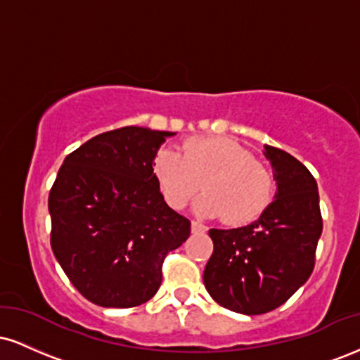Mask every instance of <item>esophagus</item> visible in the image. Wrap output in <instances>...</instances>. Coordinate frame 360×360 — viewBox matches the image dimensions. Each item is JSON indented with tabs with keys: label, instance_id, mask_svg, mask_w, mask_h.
I'll use <instances>...</instances> for the list:
<instances>
[{
	"label": "esophagus",
	"instance_id": "34e87169",
	"mask_svg": "<svg viewBox=\"0 0 360 360\" xmlns=\"http://www.w3.org/2000/svg\"><path fill=\"white\" fill-rule=\"evenodd\" d=\"M191 230H193V233H205L206 232V225H203L201 221L193 220L191 221Z\"/></svg>",
	"mask_w": 360,
	"mask_h": 360
}]
</instances>
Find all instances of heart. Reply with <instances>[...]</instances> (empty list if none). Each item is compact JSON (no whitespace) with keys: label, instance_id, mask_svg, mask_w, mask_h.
<instances>
[{"label":"heart","instance_id":"obj_1","mask_svg":"<svg viewBox=\"0 0 360 360\" xmlns=\"http://www.w3.org/2000/svg\"><path fill=\"white\" fill-rule=\"evenodd\" d=\"M152 174L169 206L179 210L194 193L205 214H221L230 225L257 220L276 193L272 171L262 160L230 139H189L181 148H162L152 162Z\"/></svg>","mask_w":360,"mask_h":360}]
</instances>
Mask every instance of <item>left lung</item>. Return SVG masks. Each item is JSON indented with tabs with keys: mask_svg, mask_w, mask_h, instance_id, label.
I'll use <instances>...</instances> for the list:
<instances>
[{
	"mask_svg": "<svg viewBox=\"0 0 360 360\" xmlns=\"http://www.w3.org/2000/svg\"><path fill=\"white\" fill-rule=\"evenodd\" d=\"M278 181L276 200L257 221L210 230L213 254L205 288L218 304L243 315L279 308L307 283L323 230L315 177L298 159L266 146Z\"/></svg>",
	"mask_w": 360,
	"mask_h": 360,
	"instance_id": "1",
	"label": "left lung"
}]
</instances>
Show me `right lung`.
<instances>
[{
	"label": "right lung",
	"mask_w": 360,
	"mask_h": 360,
	"mask_svg": "<svg viewBox=\"0 0 360 360\" xmlns=\"http://www.w3.org/2000/svg\"><path fill=\"white\" fill-rule=\"evenodd\" d=\"M171 131L123 127L96 135L64 159L51 194V245L91 303L131 308L162 283V264L191 221L169 208L152 162Z\"/></svg>",
	"instance_id": "right-lung-1"
}]
</instances>
